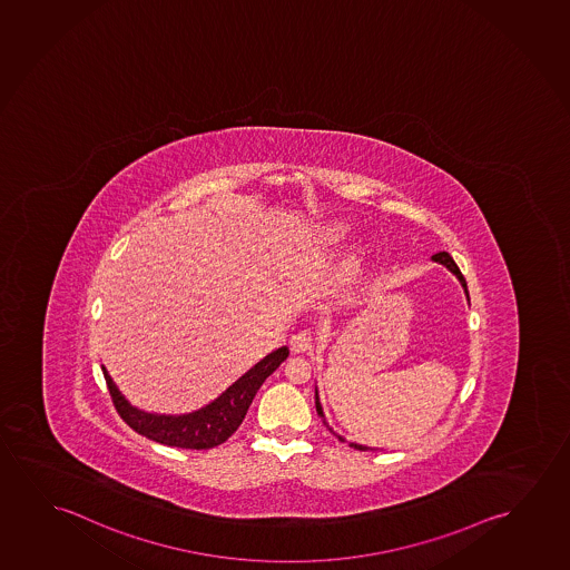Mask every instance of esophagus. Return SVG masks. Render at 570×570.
Listing matches in <instances>:
<instances>
[{
  "mask_svg": "<svg viewBox=\"0 0 570 570\" xmlns=\"http://www.w3.org/2000/svg\"><path fill=\"white\" fill-rule=\"evenodd\" d=\"M312 335L306 333V331H302V333H296L294 337L289 338V348H292V353H296V355H302V353H307L309 348H312Z\"/></svg>",
  "mask_w": 570,
  "mask_h": 570,
  "instance_id": "34e87169",
  "label": "esophagus"
}]
</instances>
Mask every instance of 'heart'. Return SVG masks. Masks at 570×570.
Here are the masks:
<instances>
[{"label":"heart","mask_w":570,"mask_h":570,"mask_svg":"<svg viewBox=\"0 0 570 570\" xmlns=\"http://www.w3.org/2000/svg\"><path fill=\"white\" fill-rule=\"evenodd\" d=\"M353 225L347 222H338V219H331V222L320 223L314 227L309 235H307L304 245H302V256L306 261H317L323 256L333 255L337 253L338 248L343 247L351 237H353ZM372 261L371 245H356L351 248L347 255L343 256V261L338 264L335 281H337L341 288H351L355 286L363 278L364 273L368 271V264Z\"/></svg>","instance_id":"heart-1"}]
</instances>
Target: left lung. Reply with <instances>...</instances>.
Returning a JSON list of instances; mask_svg holds the SVG:
<instances>
[{
    "label": "left lung",
    "mask_w": 570,
    "mask_h": 570,
    "mask_svg": "<svg viewBox=\"0 0 570 570\" xmlns=\"http://www.w3.org/2000/svg\"><path fill=\"white\" fill-rule=\"evenodd\" d=\"M431 261L433 263L441 264V266H445L449 273L454 274L456 276V281L461 282L462 289H464V296L469 299V304H471V297H469V288H466V281H464V276H462L461 271H459V266L454 264L453 256L449 255V253H438V255L431 256ZM315 410L320 413V417H322L323 423L327 425V430L338 439V441H343V443H347V439L343 438V435H338L337 431H333L327 420H325V413H323L322 402H320V392H317V386H315ZM348 445L356 449V451H376L374 446L361 445V443H355V441H348Z\"/></svg>",
    "instance_id": "8db88e82"
}]
</instances>
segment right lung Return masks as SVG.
Returning a JSON list of instances; mask_svg holds the SVG:
<instances>
[{
    "mask_svg": "<svg viewBox=\"0 0 570 570\" xmlns=\"http://www.w3.org/2000/svg\"><path fill=\"white\" fill-rule=\"evenodd\" d=\"M289 348L278 347L250 366L240 379L235 380L229 389L212 400L209 404L190 413H153L132 405L117 389L116 382L109 376L106 366H101L109 394L116 410L125 423L139 435L157 441L160 445L178 446V449H212L222 445L239 430L245 420L248 405L253 404L256 392L286 358Z\"/></svg>",
    "mask_w": 570,
    "mask_h": 570,
    "instance_id": "1",
    "label": "right lung"
}]
</instances>
